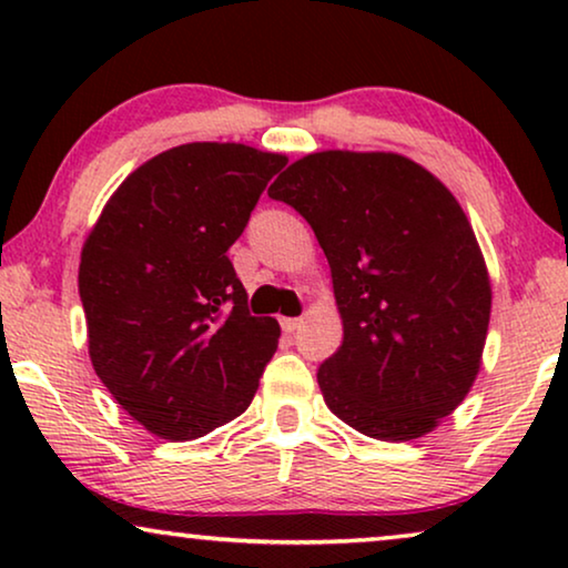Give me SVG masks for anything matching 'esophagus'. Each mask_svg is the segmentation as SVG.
I'll use <instances>...</instances> for the list:
<instances>
[{
	"label": "esophagus",
	"mask_w": 568,
	"mask_h": 568,
	"mask_svg": "<svg viewBox=\"0 0 568 568\" xmlns=\"http://www.w3.org/2000/svg\"><path fill=\"white\" fill-rule=\"evenodd\" d=\"M278 323H282V331L284 333H294L302 325V317H282V321H278Z\"/></svg>",
	"instance_id": "34e87169"
}]
</instances>
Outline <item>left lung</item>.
<instances>
[{
	"mask_svg": "<svg viewBox=\"0 0 568 568\" xmlns=\"http://www.w3.org/2000/svg\"><path fill=\"white\" fill-rule=\"evenodd\" d=\"M268 196L305 216L328 258L344 341L317 369L328 408L356 432H432L480 369L491 284L468 216L414 160L315 152Z\"/></svg>",
	"mask_w": 568,
	"mask_h": 568,
	"instance_id": "8db88e82",
	"label": "left lung"
}]
</instances>
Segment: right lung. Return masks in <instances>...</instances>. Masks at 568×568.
I'll use <instances>...</instances> for the list:
<instances>
[{"mask_svg":"<svg viewBox=\"0 0 568 568\" xmlns=\"http://www.w3.org/2000/svg\"><path fill=\"white\" fill-rule=\"evenodd\" d=\"M284 165L245 144L173 146L119 185L84 240L92 367L162 439L237 418L276 352L278 323L251 315L227 251Z\"/></svg>","mask_w":568,"mask_h":568,"instance_id":"1","label":"right lung"}]
</instances>
